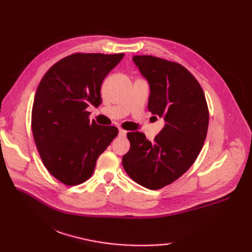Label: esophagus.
<instances>
[{
	"instance_id": "obj_1",
	"label": "esophagus",
	"mask_w": 252,
	"mask_h": 252,
	"mask_svg": "<svg viewBox=\"0 0 252 252\" xmlns=\"http://www.w3.org/2000/svg\"><path fill=\"white\" fill-rule=\"evenodd\" d=\"M119 135H120V136H126V131L120 129V130H119Z\"/></svg>"
}]
</instances>
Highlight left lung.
I'll return each mask as SVG.
<instances>
[{"label":"left lung","instance_id":"8db88e82","mask_svg":"<svg viewBox=\"0 0 252 252\" xmlns=\"http://www.w3.org/2000/svg\"><path fill=\"white\" fill-rule=\"evenodd\" d=\"M132 60L151 89L148 110L165 125L152 142L144 133H127L131 147L122 165L136 183L159 189L195 162L207 136L208 105L200 84L180 63L148 55Z\"/></svg>","mask_w":252,"mask_h":252}]
</instances>
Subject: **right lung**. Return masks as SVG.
I'll use <instances>...</instances> for the list:
<instances>
[{
    "label": "right lung",
    "instance_id": "1",
    "mask_svg": "<svg viewBox=\"0 0 252 252\" xmlns=\"http://www.w3.org/2000/svg\"><path fill=\"white\" fill-rule=\"evenodd\" d=\"M125 54L69 55L53 65L34 95L31 127L47 171L66 185L93 174L96 160L118 134L116 126L89 119V106L101 104L100 87Z\"/></svg>",
    "mask_w": 252,
    "mask_h": 252
}]
</instances>
